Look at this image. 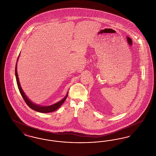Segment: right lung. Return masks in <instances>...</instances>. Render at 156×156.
<instances>
[{"label": "right lung", "instance_id": "obj_1", "mask_svg": "<svg viewBox=\"0 0 156 156\" xmlns=\"http://www.w3.org/2000/svg\"><path fill=\"white\" fill-rule=\"evenodd\" d=\"M18 60V58H17ZM15 75H16V81H17V84L18 86V88L19 89V91L22 96L23 98L24 99V101L26 102V104L30 107L31 109H33L36 111L40 112V113H49V112H51L55 111V110H57V109H58L59 107L61 106V105L64 102V101H66V98L68 97V93L66 95V96L65 98H64L62 100H61L58 102L56 103V104H54L50 106H40L36 104H34L33 102H32L30 99L27 97V96L25 95V94L24 93V92L23 91L22 88L20 86V82L19 80V77H18V74H17V63L15 67Z\"/></svg>", "mask_w": 156, "mask_h": 156}]
</instances>
